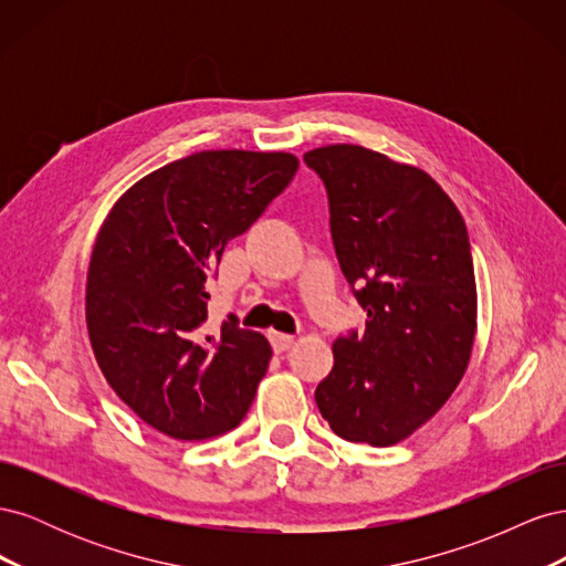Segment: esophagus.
I'll return each mask as SVG.
<instances>
[{"instance_id": "obj_1", "label": "esophagus", "mask_w": 566, "mask_h": 566, "mask_svg": "<svg viewBox=\"0 0 566 566\" xmlns=\"http://www.w3.org/2000/svg\"><path fill=\"white\" fill-rule=\"evenodd\" d=\"M269 339H271V347L273 352H287L290 347H293L295 337L293 335H285V333H269Z\"/></svg>"}]
</instances>
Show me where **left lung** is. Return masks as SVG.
<instances>
[{
	"label": "left lung",
	"mask_w": 566,
	"mask_h": 566,
	"mask_svg": "<svg viewBox=\"0 0 566 566\" xmlns=\"http://www.w3.org/2000/svg\"><path fill=\"white\" fill-rule=\"evenodd\" d=\"M304 163L328 193L339 269L368 314L361 333L335 339L316 406L337 437L391 447L449 401L470 364L476 287L465 221L430 175L370 148L323 146Z\"/></svg>",
	"instance_id": "1"
}]
</instances>
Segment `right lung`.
I'll return each mask as SVG.
<instances>
[{"label": "right lung", "instance_id": "right-lung-1", "mask_svg": "<svg viewBox=\"0 0 566 566\" xmlns=\"http://www.w3.org/2000/svg\"><path fill=\"white\" fill-rule=\"evenodd\" d=\"M290 153L200 150L119 198L87 276V331L101 373L158 432L198 441L238 427L264 378V335L224 321L205 335L208 279L297 172Z\"/></svg>", "mask_w": 566, "mask_h": 566}]
</instances>
